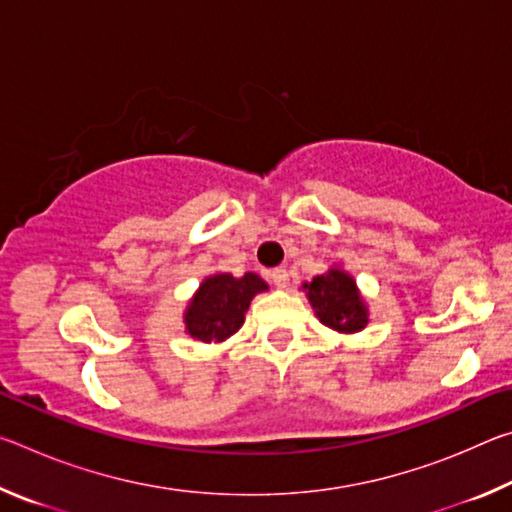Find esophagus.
<instances>
[{
	"instance_id": "esophagus-1",
	"label": "esophagus",
	"mask_w": 512,
	"mask_h": 512,
	"mask_svg": "<svg viewBox=\"0 0 512 512\" xmlns=\"http://www.w3.org/2000/svg\"><path fill=\"white\" fill-rule=\"evenodd\" d=\"M271 282L275 284L277 289H287L289 287V271H287V268H273Z\"/></svg>"
}]
</instances>
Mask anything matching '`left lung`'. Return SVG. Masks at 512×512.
Segmentation results:
<instances>
[{"instance_id":"1","label":"left lung","mask_w":512,"mask_h":512,"mask_svg":"<svg viewBox=\"0 0 512 512\" xmlns=\"http://www.w3.org/2000/svg\"><path fill=\"white\" fill-rule=\"evenodd\" d=\"M316 318L339 334H357L370 323V309L357 280L341 264L329 266L323 275L302 284Z\"/></svg>"}]
</instances>
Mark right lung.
Returning a JSON list of instances; mask_svg holds the SVG:
<instances>
[{
    "instance_id": "1",
    "label": "right lung",
    "mask_w": 512,
    "mask_h": 512,
    "mask_svg": "<svg viewBox=\"0 0 512 512\" xmlns=\"http://www.w3.org/2000/svg\"><path fill=\"white\" fill-rule=\"evenodd\" d=\"M262 291H268V284L257 273L207 275L183 311L185 334L203 343L228 341L244 325L250 302Z\"/></svg>"
}]
</instances>
